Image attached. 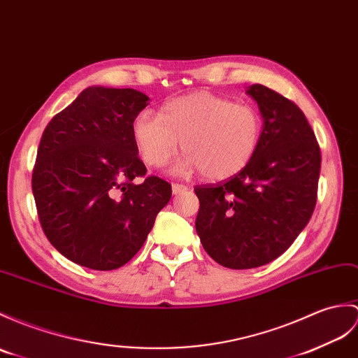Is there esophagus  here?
<instances>
[{
    "mask_svg": "<svg viewBox=\"0 0 358 358\" xmlns=\"http://www.w3.org/2000/svg\"><path fill=\"white\" fill-rule=\"evenodd\" d=\"M187 187L185 185H178V182H172V194L173 195H178L181 192H185Z\"/></svg>",
    "mask_w": 358,
    "mask_h": 358,
    "instance_id": "1",
    "label": "esophagus"
}]
</instances>
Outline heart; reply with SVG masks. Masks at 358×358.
I'll return each instance as SVG.
<instances>
[{"mask_svg": "<svg viewBox=\"0 0 358 358\" xmlns=\"http://www.w3.org/2000/svg\"><path fill=\"white\" fill-rule=\"evenodd\" d=\"M261 114L212 93H194L162 105L159 114L143 111L132 122L141 160L163 168L181 149L173 168L178 176L201 171L209 180L235 176L252 160L261 138Z\"/></svg>", "mask_w": 358, "mask_h": 358, "instance_id": "1", "label": "heart"}]
</instances>
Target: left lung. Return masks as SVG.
Instances as JSON below:
<instances>
[{"label":"left lung","mask_w":358,"mask_h":358,"mask_svg":"<svg viewBox=\"0 0 358 358\" xmlns=\"http://www.w3.org/2000/svg\"><path fill=\"white\" fill-rule=\"evenodd\" d=\"M245 93L262 117L256 152L230 180L195 186L196 234L213 261L234 270L261 267L294 243L314 212L322 162L301 108L259 84Z\"/></svg>","instance_id":"left-lung-1"}]
</instances>
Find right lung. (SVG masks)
<instances>
[{
    "mask_svg": "<svg viewBox=\"0 0 358 358\" xmlns=\"http://www.w3.org/2000/svg\"><path fill=\"white\" fill-rule=\"evenodd\" d=\"M148 101L132 88L88 87L44 129L31 176L38 217L50 244L82 267L131 261L171 199L168 181L145 177L132 136Z\"/></svg>",
    "mask_w": 358,
    "mask_h": 358,
    "instance_id": "right-lung-1",
    "label": "right lung"
}]
</instances>
